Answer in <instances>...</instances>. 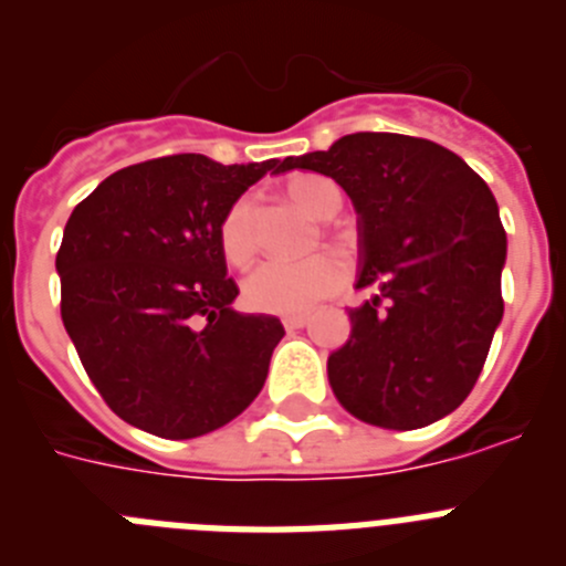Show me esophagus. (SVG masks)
Listing matches in <instances>:
<instances>
[{"label": "esophagus", "mask_w": 566, "mask_h": 566, "mask_svg": "<svg viewBox=\"0 0 566 566\" xmlns=\"http://www.w3.org/2000/svg\"><path fill=\"white\" fill-rule=\"evenodd\" d=\"M306 326H308L306 314H292V317H283V328H286V332H297V328H306Z\"/></svg>", "instance_id": "obj_1"}]
</instances>
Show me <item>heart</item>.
<instances>
[{
    "label": "heart",
    "mask_w": 566,
    "mask_h": 566,
    "mask_svg": "<svg viewBox=\"0 0 566 566\" xmlns=\"http://www.w3.org/2000/svg\"><path fill=\"white\" fill-rule=\"evenodd\" d=\"M286 195L297 207L323 221L343 209V189L326 175H292L286 181ZM218 243L232 266L252 263L258 254V232H254V201L249 195H240L223 212ZM345 280H348V266L334 252H319L306 260H266L243 283V300L249 308L263 314H306L319 300L339 292Z\"/></svg>",
    "instance_id": "b5f03b06"
}]
</instances>
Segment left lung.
<instances>
[{"label": "left lung", "instance_id": "1", "mask_svg": "<svg viewBox=\"0 0 566 566\" xmlns=\"http://www.w3.org/2000/svg\"><path fill=\"white\" fill-rule=\"evenodd\" d=\"M283 169L328 175L357 209V289L374 297L328 357L339 405L391 431L457 411L504 314L507 238L488 184L451 149L397 133L343 135Z\"/></svg>", "mask_w": 566, "mask_h": 566}]
</instances>
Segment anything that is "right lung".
I'll list each match as a JSON object with an SVG mask.
<instances>
[{
  "instance_id": "right-lung-1",
  "label": "right lung",
  "mask_w": 566,
  "mask_h": 566,
  "mask_svg": "<svg viewBox=\"0 0 566 566\" xmlns=\"http://www.w3.org/2000/svg\"><path fill=\"white\" fill-rule=\"evenodd\" d=\"M277 158L223 167L181 153L104 178L73 209L56 254L62 323L90 382L124 422L195 439L260 394L283 326L238 314L221 218Z\"/></svg>"
}]
</instances>
